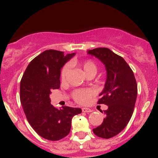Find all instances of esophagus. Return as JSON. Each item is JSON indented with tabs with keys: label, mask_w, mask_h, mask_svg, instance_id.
<instances>
[{
	"label": "esophagus",
	"mask_w": 158,
	"mask_h": 158,
	"mask_svg": "<svg viewBox=\"0 0 158 158\" xmlns=\"http://www.w3.org/2000/svg\"><path fill=\"white\" fill-rule=\"evenodd\" d=\"M82 111H83V112H86V113L92 112V109H88V108H82Z\"/></svg>",
	"instance_id": "1"
}]
</instances>
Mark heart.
Wrapping results in <instances>:
<instances>
[{
  "label": "heart",
  "mask_w": 158,
  "mask_h": 158,
  "mask_svg": "<svg viewBox=\"0 0 158 158\" xmlns=\"http://www.w3.org/2000/svg\"><path fill=\"white\" fill-rule=\"evenodd\" d=\"M79 67L82 70L85 75H87L89 73H95L96 72L97 67L96 64L91 60H85L84 61L79 63ZM68 73H69V66L65 65L62 68L60 72V79L62 82H64L67 77ZM94 95V91L90 89H76L73 91L72 93V97L73 99L78 103L80 104H85Z\"/></svg>",
  "instance_id": "heart-1"
}]
</instances>
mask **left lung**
Masks as SVG:
<instances>
[{"mask_svg":"<svg viewBox=\"0 0 158 158\" xmlns=\"http://www.w3.org/2000/svg\"><path fill=\"white\" fill-rule=\"evenodd\" d=\"M88 53L101 60L107 70L98 104L106 105L108 109L104 111L106 118L102 125L92 131L98 137L109 139L120 133L131 118L138 95L136 79L125 60L111 49L100 47L90 49Z\"/></svg>","mask_w":158,"mask_h":158,"instance_id":"1","label":"left lung"}]
</instances>
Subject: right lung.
<instances>
[{"instance_id":"right-lung-1","label":"right lung","mask_w":158,"mask_h":158,"mask_svg":"<svg viewBox=\"0 0 158 158\" xmlns=\"http://www.w3.org/2000/svg\"><path fill=\"white\" fill-rule=\"evenodd\" d=\"M75 53L48 49L35 57L22 76L20 98L27 119L42 138L59 141L69 135L72 118L82 109L63 106L56 109L50 104L49 94L60 87V72Z\"/></svg>"}]
</instances>
